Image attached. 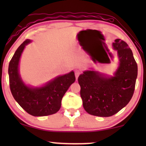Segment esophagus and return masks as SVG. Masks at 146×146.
<instances>
[{
  "instance_id": "obj_1",
  "label": "esophagus",
  "mask_w": 146,
  "mask_h": 146,
  "mask_svg": "<svg viewBox=\"0 0 146 146\" xmlns=\"http://www.w3.org/2000/svg\"><path fill=\"white\" fill-rule=\"evenodd\" d=\"M80 73H81V72L80 71V70H76L75 71V76H76V78L78 79V78L79 75L80 74Z\"/></svg>"
}]
</instances>
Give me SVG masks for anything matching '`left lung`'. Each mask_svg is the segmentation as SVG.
Returning <instances> with one entry per match:
<instances>
[{
	"label": "left lung",
	"mask_w": 146,
	"mask_h": 146,
	"mask_svg": "<svg viewBox=\"0 0 146 146\" xmlns=\"http://www.w3.org/2000/svg\"><path fill=\"white\" fill-rule=\"evenodd\" d=\"M112 46L119 59L113 76L90 70L84 72L78 79L83 107L91 115L111 116L124 108L133 94L137 66L132 51L121 39L115 40Z\"/></svg>",
	"instance_id": "8db88e82"
}]
</instances>
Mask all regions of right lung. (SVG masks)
Segmentation results:
<instances>
[{
	"instance_id": "add662e5",
	"label": "right lung",
	"mask_w": 146,
	"mask_h": 146,
	"mask_svg": "<svg viewBox=\"0 0 146 146\" xmlns=\"http://www.w3.org/2000/svg\"><path fill=\"white\" fill-rule=\"evenodd\" d=\"M26 40L16 50L9 66L10 88L14 98L29 114L45 116L56 113L61 107L62 99L72 84L76 80L74 71L58 76L40 87L28 86L19 73V62L28 44Z\"/></svg>"
}]
</instances>
